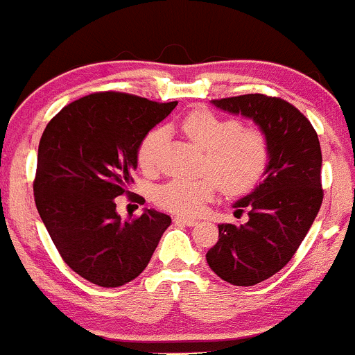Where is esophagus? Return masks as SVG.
<instances>
[{"label": "esophagus", "mask_w": 355, "mask_h": 355, "mask_svg": "<svg viewBox=\"0 0 355 355\" xmlns=\"http://www.w3.org/2000/svg\"><path fill=\"white\" fill-rule=\"evenodd\" d=\"M174 222H176V224H182V225H196V224H198V220H196V218L186 217V215H178V217H174Z\"/></svg>", "instance_id": "34e87169"}]
</instances>
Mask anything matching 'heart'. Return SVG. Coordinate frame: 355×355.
Segmentation results:
<instances>
[{
	"label": "heart",
	"mask_w": 355,
	"mask_h": 355,
	"mask_svg": "<svg viewBox=\"0 0 355 355\" xmlns=\"http://www.w3.org/2000/svg\"><path fill=\"white\" fill-rule=\"evenodd\" d=\"M186 137L205 153V171L216 179H174L160 186L155 202L176 214L196 215L215 196L217 184L227 195H241L263 178L270 162L265 133L257 128H241L237 119L218 118L214 112L196 109L181 121ZM166 140L162 126L148 131L138 147V166L152 171Z\"/></svg>",
	"instance_id": "b5f03b06"
}]
</instances>
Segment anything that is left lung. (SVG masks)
<instances>
[{"label":"left lung","mask_w":355,"mask_h":355,"mask_svg":"<svg viewBox=\"0 0 355 355\" xmlns=\"http://www.w3.org/2000/svg\"><path fill=\"white\" fill-rule=\"evenodd\" d=\"M229 114L253 119L268 140L265 178L234 203L248 222L218 225V241L207 263L222 280L250 287L275 275L291 261L313 225L321 202V147L313 124L279 97L248 94L211 101Z\"/></svg>","instance_id":"1"}]
</instances>
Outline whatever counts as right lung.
Segmentation results:
<instances>
[{"label": "right lung", "mask_w": 355, "mask_h": 355, "mask_svg": "<svg viewBox=\"0 0 355 355\" xmlns=\"http://www.w3.org/2000/svg\"><path fill=\"white\" fill-rule=\"evenodd\" d=\"M176 105L92 94L61 109L44 130L35 207L64 263L96 286L119 287L137 279L171 225L169 215L153 208L123 220L114 198L133 181L144 137Z\"/></svg>", "instance_id": "add662e5"}]
</instances>
